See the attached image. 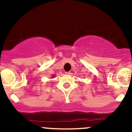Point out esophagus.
<instances>
[{
  "label": "esophagus",
  "instance_id": "esophagus-1",
  "mask_svg": "<svg viewBox=\"0 0 132 132\" xmlns=\"http://www.w3.org/2000/svg\"><path fill=\"white\" fill-rule=\"evenodd\" d=\"M65 74H66V75H71V72H70V71H68V72H65Z\"/></svg>",
  "mask_w": 132,
  "mask_h": 132
}]
</instances>
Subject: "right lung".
Masks as SVG:
<instances>
[{
    "label": "right lung",
    "instance_id": "1",
    "mask_svg": "<svg viewBox=\"0 0 132 132\" xmlns=\"http://www.w3.org/2000/svg\"><path fill=\"white\" fill-rule=\"evenodd\" d=\"M53 76V77H54V76Z\"/></svg>",
    "mask_w": 132,
    "mask_h": 132
}]
</instances>
